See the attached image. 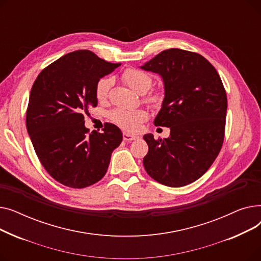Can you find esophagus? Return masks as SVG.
<instances>
[{"mask_svg":"<svg viewBox=\"0 0 261 261\" xmlns=\"http://www.w3.org/2000/svg\"><path fill=\"white\" fill-rule=\"evenodd\" d=\"M122 138H123V141H126V142H131V141H134V140H138V139H139V136H138V135H134V134L127 133V132H123V134H122Z\"/></svg>","mask_w":261,"mask_h":261,"instance_id":"esophagus-1","label":"esophagus"}]
</instances>
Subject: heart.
Listing matches in <instances>:
<instances>
[{
    "label": "heart",
    "mask_w": 261,
    "mask_h": 261,
    "mask_svg": "<svg viewBox=\"0 0 261 261\" xmlns=\"http://www.w3.org/2000/svg\"><path fill=\"white\" fill-rule=\"evenodd\" d=\"M122 80L125 84L134 92L139 94L146 93L152 84V78L148 73H146L140 68H129L122 74ZM111 81L108 78H101L97 85H96V97L98 100H103L109 92ZM162 97L158 93L148 94L145 100L158 105L161 101ZM110 118L117 126L126 131H135L138 130L141 123L146 118V113L143 110H126V109H116L110 113Z\"/></svg>",
    "instance_id": "1"
}]
</instances>
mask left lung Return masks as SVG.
I'll use <instances>...</instances> for the list:
<instances>
[{
	"label": "left lung",
	"mask_w": 261,
	"mask_h": 261,
	"mask_svg": "<svg viewBox=\"0 0 261 261\" xmlns=\"http://www.w3.org/2000/svg\"><path fill=\"white\" fill-rule=\"evenodd\" d=\"M141 68L164 82L154 125L169 127L167 139L144 135L147 173L156 182L181 187L198 180L220 152L225 129L226 93L216 68L200 54L180 48L161 51Z\"/></svg>",
	"instance_id": "1"
}]
</instances>
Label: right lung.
I'll return each instance as SVG.
<instances>
[{
	"instance_id": "1",
	"label": "right lung",
	"mask_w": 261,
	"mask_h": 261,
	"mask_svg": "<svg viewBox=\"0 0 261 261\" xmlns=\"http://www.w3.org/2000/svg\"><path fill=\"white\" fill-rule=\"evenodd\" d=\"M119 65L80 49L46 66L34 82L27 132L42 166L65 186L85 188L101 180L122 141L121 131L110 122L102 133L89 132L84 116L97 106V82Z\"/></svg>"
}]
</instances>
